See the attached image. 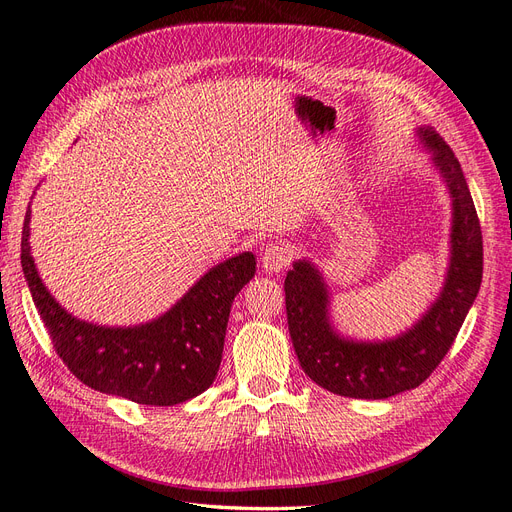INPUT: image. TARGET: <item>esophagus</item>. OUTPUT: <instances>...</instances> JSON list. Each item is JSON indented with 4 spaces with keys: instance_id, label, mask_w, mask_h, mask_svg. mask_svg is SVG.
I'll return each mask as SVG.
<instances>
[{
    "instance_id": "34e87169",
    "label": "esophagus",
    "mask_w": 512,
    "mask_h": 512,
    "mask_svg": "<svg viewBox=\"0 0 512 512\" xmlns=\"http://www.w3.org/2000/svg\"><path fill=\"white\" fill-rule=\"evenodd\" d=\"M289 261H291V249L283 242L266 246V251H263L259 257L263 272L268 274H278L280 270H285L289 266Z\"/></svg>"
}]
</instances>
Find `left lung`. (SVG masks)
I'll list each match as a JSON object with an SVG mask.
<instances>
[{"instance_id": "1", "label": "left lung", "mask_w": 512, "mask_h": 512, "mask_svg": "<svg viewBox=\"0 0 512 512\" xmlns=\"http://www.w3.org/2000/svg\"><path fill=\"white\" fill-rule=\"evenodd\" d=\"M415 136L451 197L449 266L438 298L404 332L383 340L340 334L332 293L315 261L298 259L285 278L287 323L302 370L319 387L344 398L385 400L419 387L451 349L483 280V236L461 166L432 127Z\"/></svg>"}]
</instances>
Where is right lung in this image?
I'll list each match as a JSON object with an SVG mask.
<instances>
[{
  "label": "right lung",
  "mask_w": 512,
  "mask_h": 512,
  "mask_svg": "<svg viewBox=\"0 0 512 512\" xmlns=\"http://www.w3.org/2000/svg\"><path fill=\"white\" fill-rule=\"evenodd\" d=\"M31 208L21 240V266L40 319L63 364L87 387L146 406H174L204 393L219 372L234 298L255 276L244 251L212 266L172 308L140 325L110 327L70 315L46 289L29 244Z\"/></svg>",
  "instance_id": "obj_1"
}]
</instances>
